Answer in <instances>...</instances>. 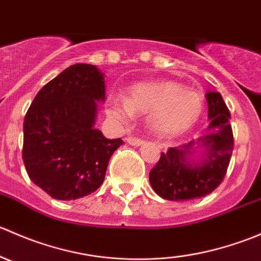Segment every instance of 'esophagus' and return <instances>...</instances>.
<instances>
[{
	"label": "esophagus",
	"instance_id": "34e87169",
	"mask_svg": "<svg viewBox=\"0 0 261 261\" xmlns=\"http://www.w3.org/2000/svg\"><path fill=\"white\" fill-rule=\"evenodd\" d=\"M126 141H127V144H130V145L133 146H141L144 144V141L141 140V139H138V138H133V136H128V138H126Z\"/></svg>",
	"mask_w": 261,
	"mask_h": 261
}]
</instances>
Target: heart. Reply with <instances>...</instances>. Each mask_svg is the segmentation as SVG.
Returning a JSON list of instances; mask_svg holds the SVG:
<instances>
[{"instance_id": "1", "label": "heart", "mask_w": 261, "mask_h": 261, "mask_svg": "<svg viewBox=\"0 0 261 261\" xmlns=\"http://www.w3.org/2000/svg\"><path fill=\"white\" fill-rule=\"evenodd\" d=\"M107 114L126 121L134 114H149L147 125L158 136L173 138L193 127L203 114V98L192 89L173 81L139 83L131 87L127 97L112 99Z\"/></svg>"}]
</instances>
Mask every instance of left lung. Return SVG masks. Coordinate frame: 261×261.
<instances>
[{
    "instance_id": "1",
    "label": "left lung",
    "mask_w": 261,
    "mask_h": 261,
    "mask_svg": "<svg viewBox=\"0 0 261 261\" xmlns=\"http://www.w3.org/2000/svg\"><path fill=\"white\" fill-rule=\"evenodd\" d=\"M206 99L211 120L206 135L163 152L149 173L155 193L168 201L207 196L220 186L227 172L233 149L230 111L220 92L207 91Z\"/></svg>"
}]
</instances>
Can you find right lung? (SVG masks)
I'll list each match as a JSON object with an SVG mask.
<instances>
[{"label": "right lung", "instance_id": "add662e5", "mask_svg": "<svg viewBox=\"0 0 261 261\" xmlns=\"http://www.w3.org/2000/svg\"><path fill=\"white\" fill-rule=\"evenodd\" d=\"M105 91V74L96 65L73 64L46 83L28 110L23 164L51 198L72 201L97 191L110 158L123 144L94 127Z\"/></svg>", "mask_w": 261, "mask_h": 261}]
</instances>
